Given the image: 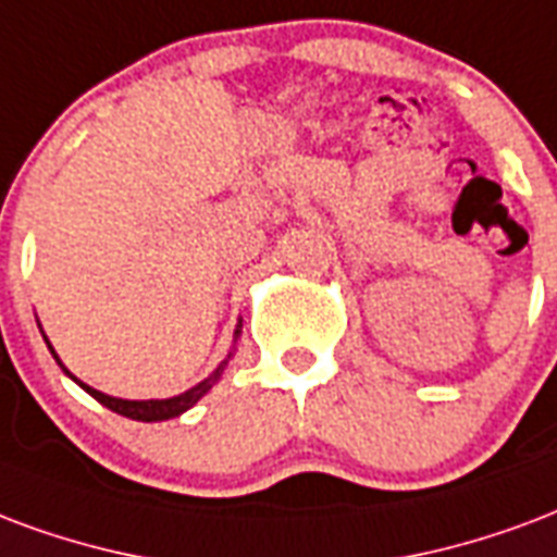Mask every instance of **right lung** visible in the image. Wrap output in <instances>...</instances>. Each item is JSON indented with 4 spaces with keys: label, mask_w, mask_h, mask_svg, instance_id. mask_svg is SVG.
Wrapping results in <instances>:
<instances>
[{
    "label": "right lung",
    "mask_w": 557,
    "mask_h": 557,
    "mask_svg": "<svg viewBox=\"0 0 557 557\" xmlns=\"http://www.w3.org/2000/svg\"><path fill=\"white\" fill-rule=\"evenodd\" d=\"M49 351H52V348H49ZM52 357H55V351H52ZM226 362L230 360L221 362L215 372L209 374L203 383H197L195 389L176 395V398H164V401H123V398H111V395L100 393V389H90V386H85V383H79V386L85 389V393L94 395L100 405H106L109 410H114V413L126 416V419H138V422H164V419H174V416L185 413L188 407H195L197 401H200V398H203V395L212 389V383H215L218 377L224 374ZM64 372H67V369H64ZM73 381H76V377H73Z\"/></svg>",
    "instance_id": "1"
}]
</instances>
